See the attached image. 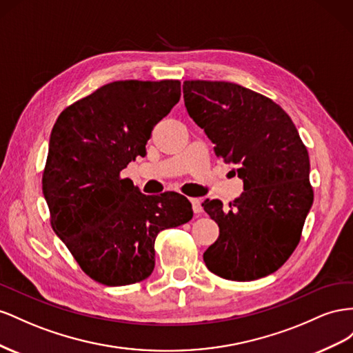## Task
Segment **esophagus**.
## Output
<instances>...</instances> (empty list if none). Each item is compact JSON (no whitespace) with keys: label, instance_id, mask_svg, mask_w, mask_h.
I'll list each match as a JSON object with an SVG mask.
<instances>
[{"label":"esophagus","instance_id":"34e87169","mask_svg":"<svg viewBox=\"0 0 353 353\" xmlns=\"http://www.w3.org/2000/svg\"><path fill=\"white\" fill-rule=\"evenodd\" d=\"M190 204H192V208H194V213L195 214L203 213V203H201V199L192 198V199H190Z\"/></svg>","mask_w":353,"mask_h":353}]
</instances>
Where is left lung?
Segmentation results:
<instances>
[{
    "label": "left lung",
    "instance_id": "8db88e82",
    "mask_svg": "<svg viewBox=\"0 0 353 353\" xmlns=\"http://www.w3.org/2000/svg\"><path fill=\"white\" fill-rule=\"evenodd\" d=\"M183 99L216 155L235 164L244 183L229 208L219 199L203 204L220 229L205 266L230 281L274 274L296 250L314 203L309 154L296 125L270 99L234 83L185 81Z\"/></svg>",
    "mask_w": 353,
    "mask_h": 353
}]
</instances>
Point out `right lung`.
<instances>
[{"instance_id":"add662e5","label":"right lung","mask_w":353,"mask_h":353,"mask_svg":"<svg viewBox=\"0 0 353 353\" xmlns=\"http://www.w3.org/2000/svg\"><path fill=\"white\" fill-rule=\"evenodd\" d=\"M179 99L176 79L115 81L66 108L50 134L43 194L53 230L100 284L146 279L157 235L194 216L183 195H145L119 177Z\"/></svg>"}]
</instances>
